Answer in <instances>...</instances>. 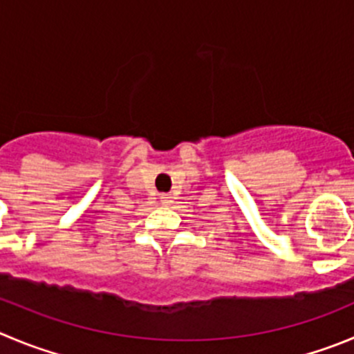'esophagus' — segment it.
Here are the masks:
<instances>
[{"label":"esophagus","mask_w":354,"mask_h":354,"mask_svg":"<svg viewBox=\"0 0 354 354\" xmlns=\"http://www.w3.org/2000/svg\"><path fill=\"white\" fill-rule=\"evenodd\" d=\"M160 201H162V204H173L174 203V197L171 196V194H162Z\"/></svg>","instance_id":"1"}]
</instances>
